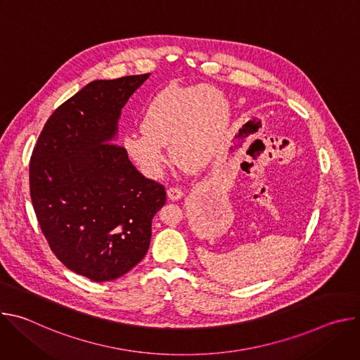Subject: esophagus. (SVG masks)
<instances>
[{
	"label": "esophagus",
	"instance_id": "1",
	"mask_svg": "<svg viewBox=\"0 0 360 360\" xmlns=\"http://www.w3.org/2000/svg\"><path fill=\"white\" fill-rule=\"evenodd\" d=\"M167 193H168L169 199L176 200V199H181L184 196V189H181L179 186H169Z\"/></svg>",
	"mask_w": 360,
	"mask_h": 360
}]
</instances>
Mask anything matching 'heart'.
I'll return each mask as SVG.
<instances>
[{"instance_id":"obj_1","label":"heart","mask_w":360,"mask_h":360,"mask_svg":"<svg viewBox=\"0 0 360 360\" xmlns=\"http://www.w3.org/2000/svg\"><path fill=\"white\" fill-rule=\"evenodd\" d=\"M231 121L225 95L207 85H171L153 96L141 117V134L124 138L129 158L148 175L162 174L171 149L192 168L208 165L224 146Z\"/></svg>"}]
</instances>
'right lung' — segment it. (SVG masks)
<instances>
[{
    "mask_svg": "<svg viewBox=\"0 0 360 360\" xmlns=\"http://www.w3.org/2000/svg\"><path fill=\"white\" fill-rule=\"evenodd\" d=\"M149 74L92 81L45 122L30 161V192L41 231L57 258L94 282L138 265L150 224L167 200L111 142L129 96Z\"/></svg>",
    "mask_w": 360,
    "mask_h": 360,
    "instance_id": "add662e5",
    "label": "right lung"
}]
</instances>
